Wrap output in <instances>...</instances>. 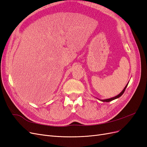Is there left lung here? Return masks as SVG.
Here are the masks:
<instances>
[{"instance_id":"8db88e82","label":"left lung","mask_w":147,"mask_h":147,"mask_svg":"<svg viewBox=\"0 0 147 147\" xmlns=\"http://www.w3.org/2000/svg\"><path fill=\"white\" fill-rule=\"evenodd\" d=\"M127 84H128V83H127ZM127 84H126V86H125V88H124L123 89V90L121 92H120L118 95H117V96H115V97H112V98H110V99H103V100H100V99H99V100H101V101H102V102H110V101H112V100H114V99H116L118 98V97H119L120 96H121L123 95V94L124 93V91H125L126 88V87H127Z\"/></svg>"}]
</instances>
